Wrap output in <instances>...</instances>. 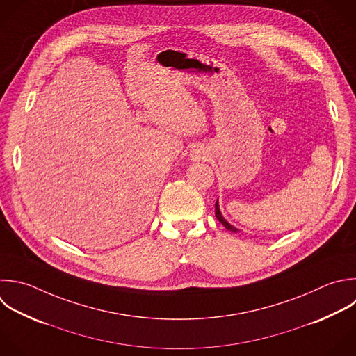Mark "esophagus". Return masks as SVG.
I'll return each instance as SVG.
<instances>
[{
    "label": "esophagus",
    "instance_id": "1",
    "mask_svg": "<svg viewBox=\"0 0 356 356\" xmlns=\"http://www.w3.org/2000/svg\"><path fill=\"white\" fill-rule=\"evenodd\" d=\"M189 159L193 163H199V161H203L207 159V153L203 146H193L192 150L189 152Z\"/></svg>",
    "mask_w": 356,
    "mask_h": 356
}]
</instances>
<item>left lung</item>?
Returning a JSON list of instances; mask_svg holds the SVG:
<instances>
[{
	"mask_svg": "<svg viewBox=\"0 0 356 356\" xmlns=\"http://www.w3.org/2000/svg\"><path fill=\"white\" fill-rule=\"evenodd\" d=\"M216 217H217V220L228 229V231H231V232H238L239 229L236 228V227H234V225H231L224 217H222V214H221V210H220V204H218V199H217V202H216Z\"/></svg>",
	"mask_w": 356,
	"mask_h": 356,
	"instance_id": "1",
	"label": "left lung"
}]
</instances>
